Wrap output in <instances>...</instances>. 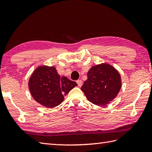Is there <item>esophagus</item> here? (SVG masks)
Wrapping results in <instances>:
<instances>
[{
	"instance_id": "1",
	"label": "esophagus",
	"mask_w": 152,
	"mask_h": 152,
	"mask_svg": "<svg viewBox=\"0 0 152 152\" xmlns=\"http://www.w3.org/2000/svg\"><path fill=\"white\" fill-rule=\"evenodd\" d=\"M76 83L78 84V86H79V87H81V86H82V81L81 80H78L76 81Z\"/></svg>"
}]
</instances>
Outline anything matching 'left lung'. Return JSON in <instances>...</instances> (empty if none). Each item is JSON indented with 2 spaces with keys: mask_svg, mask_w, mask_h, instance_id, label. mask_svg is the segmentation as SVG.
Returning <instances> with one entry per match:
<instances>
[{
  "mask_svg": "<svg viewBox=\"0 0 152 152\" xmlns=\"http://www.w3.org/2000/svg\"><path fill=\"white\" fill-rule=\"evenodd\" d=\"M121 88L120 74L109 64H100L91 67L88 79L81 90L87 99L96 105H105L114 99Z\"/></svg>",
  "mask_w": 152,
  "mask_h": 152,
  "instance_id": "left-lung-1",
  "label": "left lung"
}]
</instances>
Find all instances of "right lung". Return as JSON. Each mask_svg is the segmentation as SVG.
I'll use <instances>...</instances> for the list:
<instances>
[{
    "instance_id": "add662e5",
    "label": "right lung",
    "mask_w": 152,
    "mask_h": 152,
    "mask_svg": "<svg viewBox=\"0 0 152 152\" xmlns=\"http://www.w3.org/2000/svg\"><path fill=\"white\" fill-rule=\"evenodd\" d=\"M29 89L34 99L41 105L53 108L63 102L72 88L77 86L66 77H61L53 66L37 68L29 80Z\"/></svg>"
}]
</instances>
